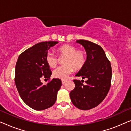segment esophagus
I'll return each mask as SVG.
<instances>
[{"instance_id":"1","label":"esophagus","mask_w":131,"mask_h":131,"mask_svg":"<svg viewBox=\"0 0 131 131\" xmlns=\"http://www.w3.org/2000/svg\"><path fill=\"white\" fill-rule=\"evenodd\" d=\"M66 82H67V80H62V83L63 84V85L66 83Z\"/></svg>"}]
</instances>
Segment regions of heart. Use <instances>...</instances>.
<instances>
[{
	"mask_svg": "<svg viewBox=\"0 0 131 131\" xmlns=\"http://www.w3.org/2000/svg\"><path fill=\"white\" fill-rule=\"evenodd\" d=\"M60 57H65L63 60L64 66H60L53 71L55 78L64 80L74 70H79L85 65L86 62V53L82 50H77L74 45L65 44L57 49ZM46 61L49 67H55L58 63L57 56L51 52H48L46 57Z\"/></svg>",
	"mask_w": 131,
	"mask_h": 131,
	"instance_id": "heart-1",
	"label": "heart"
}]
</instances>
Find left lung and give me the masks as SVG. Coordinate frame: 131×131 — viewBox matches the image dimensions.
I'll list each match as a JSON object with an SVG mask.
<instances>
[{"label": "left lung", "mask_w": 131, "mask_h": 131, "mask_svg": "<svg viewBox=\"0 0 131 131\" xmlns=\"http://www.w3.org/2000/svg\"><path fill=\"white\" fill-rule=\"evenodd\" d=\"M76 42L85 48L87 59L85 65L76 76L88 80L85 85L80 80H73L75 88L70 93V96L75 107L87 110L99 105L107 96L111 86L112 67L100 45L85 40H76Z\"/></svg>", "instance_id": "1"}]
</instances>
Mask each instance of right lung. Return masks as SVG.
<instances>
[{"label": "right lung", "mask_w": 131, "mask_h": 131, "mask_svg": "<svg viewBox=\"0 0 131 131\" xmlns=\"http://www.w3.org/2000/svg\"><path fill=\"white\" fill-rule=\"evenodd\" d=\"M58 43H38L21 53L16 63V87L23 101L34 110H43L52 106L62 85L60 79H53L46 85L40 82L42 78L50 79L52 72L46 57L48 49Z\"/></svg>", "instance_id": "right-lung-1"}]
</instances>
